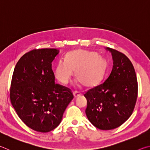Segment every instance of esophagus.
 <instances>
[{
    "instance_id": "obj_1",
    "label": "esophagus",
    "mask_w": 150,
    "mask_h": 150,
    "mask_svg": "<svg viewBox=\"0 0 150 150\" xmlns=\"http://www.w3.org/2000/svg\"><path fill=\"white\" fill-rule=\"evenodd\" d=\"M73 95H74V97L75 98H77L79 96H81V93L80 92H78V91H74L73 92Z\"/></svg>"
}]
</instances>
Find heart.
Wrapping results in <instances>:
<instances>
[{
	"mask_svg": "<svg viewBox=\"0 0 150 150\" xmlns=\"http://www.w3.org/2000/svg\"><path fill=\"white\" fill-rule=\"evenodd\" d=\"M107 63L95 52L78 49L68 52L64 62H59L54 70L59 82L66 84L75 71V77L86 87L98 84L104 76Z\"/></svg>",
	"mask_w": 150,
	"mask_h": 150,
	"instance_id": "heart-1",
	"label": "heart"
}]
</instances>
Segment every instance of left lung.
<instances>
[{
	"label": "left lung",
	"mask_w": 150,
	"mask_h": 150,
	"mask_svg": "<svg viewBox=\"0 0 150 150\" xmlns=\"http://www.w3.org/2000/svg\"><path fill=\"white\" fill-rule=\"evenodd\" d=\"M107 49L113 60L111 73L104 82L84 94L87 118L94 127L104 130L123 124L132 115L138 97V81L132 62L121 52Z\"/></svg>",
	"instance_id": "1"
}]
</instances>
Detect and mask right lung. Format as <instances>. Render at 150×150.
I'll list each match as a JSON object with an SVG mask.
<instances>
[{
  "label": "right lung",
  "mask_w": 150,
  "mask_h": 150,
  "mask_svg": "<svg viewBox=\"0 0 150 150\" xmlns=\"http://www.w3.org/2000/svg\"><path fill=\"white\" fill-rule=\"evenodd\" d=\"M58 53L55 48L34 49L21 57L13 70L11 103L21 120L37 132L58 127L74 97L69 88L55 83L52 62Z\"/></svg>",
  "instance_id": "right-lung-1"
}]
</instances>
